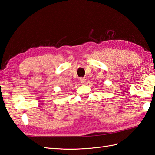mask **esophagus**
<instances>
[{
  "instance_id": "obj_1",
  "label": "esophagus",
  "mask_w": 155,
  "mask_h": 155,
  "mask_svg": "<svg viewBox=\"0 0 155 155\" xmlns=\"http://www.w3.org/2000/svg\"><path fill=\"white\" fill-rule=\"evenodd\" d=\"M85 81H86V80L85 78H80V82L82 84H85Z\"/></svg>"
}]
</instances>
